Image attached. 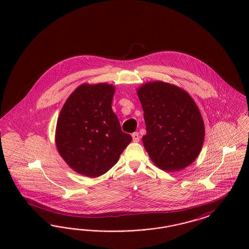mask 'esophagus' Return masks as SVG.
Returning <instances> with one entry per match:
<instances>
[{
  "instance_id": "1",
  "label": "esophagus",
  "mask_w": 249,
  "mask_h": 249,
  "mask_svg": "<svg viewBox=\"0 0 249 249\" xmlns=\"http://www.w3.org/2000/svg\"><path fill=\"white\" fill-rule=\"evenodd\" d=\"M131 136H132V141L133 142H137L140 141V135H139L138 132H133Z\"/></svg>"
}]
</instances>
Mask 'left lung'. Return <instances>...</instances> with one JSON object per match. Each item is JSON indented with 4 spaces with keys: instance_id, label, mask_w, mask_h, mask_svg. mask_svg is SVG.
<instances>
[{
    "instance_id": "obj_1",
    "label": "left lung",
    "mask_w": 249,
    "mask_h": 249,
    "mask_svg": "<svg viewBox=\"0 0 249 249\" xmlns=\"http://www.w3.org/2000/svg\"><path fill=\"white\" fill-rule=\"evenodd\" d=\"M137 94L146 127L142 142L151 160L167 172L191 164L201 152L205 130L190 95L162 81L142 85Z\"/></svg>"
}]
</instances>
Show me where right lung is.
I'll return each mask as SVG.
<instances>
[{
  "mask_svg": "<svg viewBox=\"0 0 249 249\" xmlns=\"http://www.w3.org/2000/svg\"><path fill=\"white\" fill-rule=\"evenodd\" d=\"M114 93L115 87L109 84H83L59 113L55 138L59 155L88 178L106 174L132 140L112 110Z\"/></svg>",
  "mask_w": 249,
  "mask_h": 249,
  "instance_id": "right-lung-1",
  "label": "right lung"
}]
</instances>
